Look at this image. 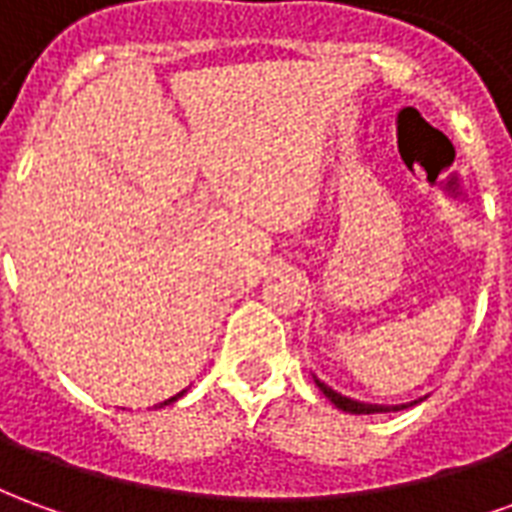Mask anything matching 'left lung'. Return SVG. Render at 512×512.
I'll list each match as a JSON object with an SVG mask.
<instances>
[{
    "label": "left lung",
    "instance_id": "1",
    "mask_svg": "<svg viewBox=\"0 0 512 512\" xmlns=\"http://www.w3.org/2000/svg\"><path fill=\"white\" fill-rule=\"evenodd\" d=\"M315 378V384H318V389H321L323 395L332 400L334 406L340 408V411H345V414H386V411H403V408H411L417 406V403H422L425 397H417V400H411V403H400V406H378V403H365V400H354V397L348 395H340L337 389H332L329 384H323L321 378Z\"/></svg>",
    "mask_w": 512,
    "mask_h": 512
}]
</instances>
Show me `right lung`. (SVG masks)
Wrapping results in <instances>:
<instances>
[{
    "label": "right lung",
    "instance_id": "add662e5",
    "mask_svg": "<svg viewBox=\"0 0 512 512\" xmlns=\"http://www.w3.org/2000/svg\"><path fill=\"white\" fill-rule=\"evenodd\" d=\"M183 395H186V389H183V392H178V395H172V397H169V400H164V403H158L156 408H164V406H169V403H175V400H180V397H183Z\"/></svg>",
    "mask_w": 512,
    "mask_h": 512
}]
</instances>
